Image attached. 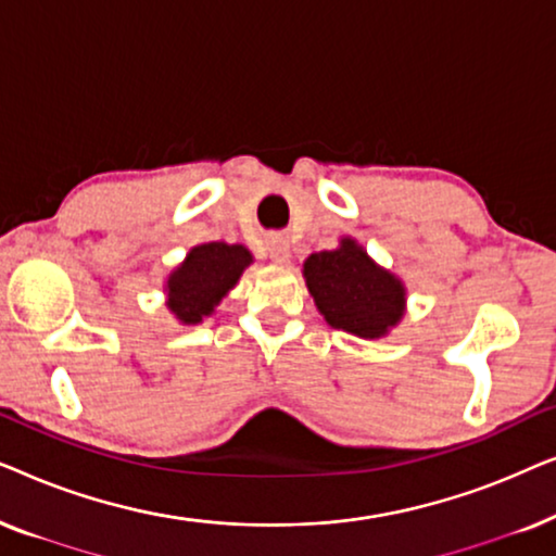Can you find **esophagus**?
Returning a JSON list of instances; mask_svg holds the SVG:
<instances>
[{
	"label": "esophagus",
	"mask_w": 556,
	"mask_h": 556,
	"mask_svg": "<svg viewBox=\"0 0 556 556\" xmlns=\"http://www.w3.org/2000/svg\"><path fill=\"white\" fill-rule=\"evenodd\" d=\"M268 250H270V261H273V263L286 265L288 261H291V250H288V242H286V240L273 238Z\"/></svg>",
	"instance_id": "esophagus-1"
}]
</instances>
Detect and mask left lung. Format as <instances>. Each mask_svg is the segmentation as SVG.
Segmentation results:
<instances>
[{
  "instance_id": "left-lung-1",
  "label": "left lung",
  "mask_w": 556,
  "mask_h": 556,
  "mask_svg": "<svg viewBox=\"0 0 556 556\" xmlns=\"http://www.w3.org/2000/svg\"><path fill=\"white\" fill-rule=\"evenodd\" d=\"M308 293L333 329L362 339L387 337L405 316V286L379 268L359 242L341 238L337 250H321L303 263Z\"/></svg>"
}]
</instances>
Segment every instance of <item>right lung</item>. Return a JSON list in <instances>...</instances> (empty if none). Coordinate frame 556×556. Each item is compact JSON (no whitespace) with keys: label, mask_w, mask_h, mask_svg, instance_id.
<instances>
[{"label":"right lung","mask_w":556,"mask_h":556,"mask_svg":"<svg viewBox=\"0 0 556 556\" xmlns=\"http://www.w3.org/2000/svg\"><path fill=\"white\" fill-rule=\"evenodd\" d=\"M250 263L253 255L245 245L204 242L192 248L166 278V306L181 324H202L238 286Z\"/></svg>","instance_id":"obj_1"}]
</instances>
